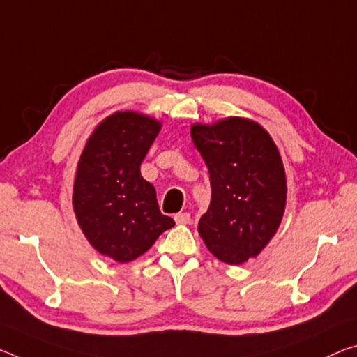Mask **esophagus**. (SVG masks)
I'll list each match as a JSON object with an SVG mask.
<instances>
[{"label": "esophagus", "mask_w": 357, "mask_h": 357, "mask_svg": "<svg viewBox=\"0 0 357 357\" xmlns=\"http://www.w3.org/2000/svg\"><path fill=\"white\" fill-rule=\"evenodd\" d=\"M174 222L176 224H189L190 222V214L189 213H178L174 216Z\"/></svg>", "instance_id": "1"}]
</instances>
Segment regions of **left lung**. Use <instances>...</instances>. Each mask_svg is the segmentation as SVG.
Instances as JSON below:
<instances>
[{"instance_id": "left-lung-1", "label": "left lung", "mask_w": 357, "mask_h": 357, "mask_svg": "<svg viewBox=\"0 0 357 357\" xmlns=\"http://www.w3.org/2000/svg\"><path fill=\"white\" fill-rule=\"evenodd\" d=\"M190 135L211 184L199 234L219 260L240 265L264 250L284 213L287 189L280 152L270 135L248 119L197 123Z\"/></svg>"}]
</instances>
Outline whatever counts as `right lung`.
Instances as JSON below:
<instances>
[{
  "label": "right lung",
  "mask_w": 357,
  "mask_h": 357,
  "mask_svg": "<svg viewBox=\"0 0 357 357\" xmlns=\"http://www.w3.org/2000/svg\"><path fill=\"white\" fill-rule=\"evenodd\" d=\"M158 132L154 119L116 112L97 127L79 160L73 192L77 222L95 250L121 264L139 257L174 225L139 169Z\"/></svg>",
  "instance_id": "add662e5"
}]
</instances>
